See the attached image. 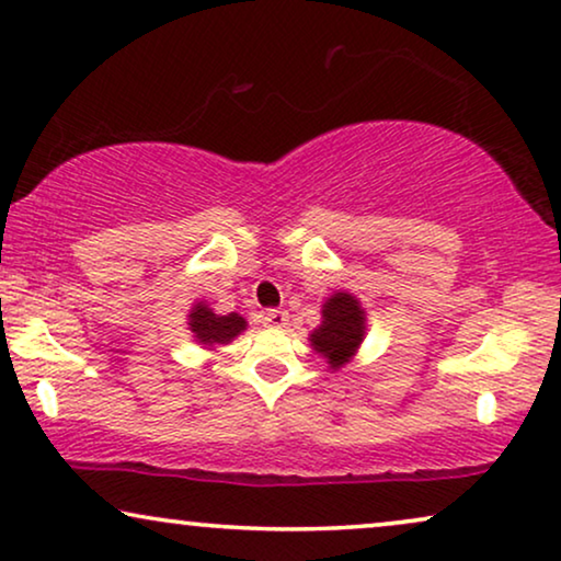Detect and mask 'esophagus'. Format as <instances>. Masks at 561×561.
Returning a JSON list of instances; mask_svg holds the SVG:
<instances>
[{
	"label": "esophagus",
	"mask_w": 561,
	"mask_h": 561,
	"mask_svg": "<svg viewBox=\"0 0 561 561\" xmlns=\"http://www.w3.org/2000/svg\"><path fill=\"white\" fill-rule=\"evenodd\" d=\"M263 324L265 327H286L288 324V311L280 309H271L263 313Z\"/></svg>",
	"instance_id": "34e87169"
}]
</instances>
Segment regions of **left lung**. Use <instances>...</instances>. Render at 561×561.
Masks as SVG:
<instances>
[{
	"label": "left lung",
	"mask_w": 561,
	"mask_h": 561,
	"mask_svg": "<svg viewBox=\"0 0 561 561\" xmlns=\"http://www.w3.org/2000/svg\"><path fill=\"white\" fill-rule=\"evenodd\" d=\"M321 324L311 332V347L327 357L332 370L350 363L365 336V309L352 294H334L321 306Z\"/></svg>",
	"instance_id": "1"
}]
</instances>
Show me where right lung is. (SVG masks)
<instances>
[{"label":"right lung","instance_id":"right-lung-1","mask_svg":"<svg viewBox=\"0 0 561 561\" xmlns=\"http://www.w3.org/2000/svg\"><path fill=\"white\" fill-rule=\"evenodd\" d=\"M248 321H244L240 313H227V317H219L214 313L204 301H198L188 313V329L194 332L198 344H229L237 334L244 332Z\"/></svg>","mask_w":561,"mask_h":561}]
</instances>
